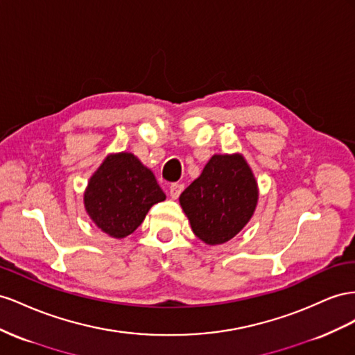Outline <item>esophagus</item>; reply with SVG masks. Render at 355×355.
I'll use <instances>...</instances> for the list:
<instances>
[{
	"mask_svg": "<svg viewBox=\"0 0 355 355\" xmlns=\"http://www.w3.org/2000/svg\"><path fill=\"white\" fill-rule=\"evenodd\" d=\"M181 191H183V184L174 183V184L169 186V196H171L172 199H177V198L181 195Z\"/></svg>",
	"mask_w": 355,
	"mask_h": 355,
	"instance_id": "obj_1",
	"label": "esophagus"
}]
</instances>
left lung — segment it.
I'll return each instance as SVG.
<instances>
[{"label":"left lung","instance_id":"left-lung-1","mask_svg":"<svg viewBox=\"0 0 355 355\" xmlns=\"http://www.w3.org/2000/svg\"><path fill=\"white\" fill-rule=\"evenodd\" d=\"M257 180L241 153L214 155L202 174L180 195L193 234L208 245L236 236L254 216Z\"/></svg>","mask_w":355,"mask_h":355}]
</instances>
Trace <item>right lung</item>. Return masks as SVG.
<instances>
[{"instance_id":"obj_1","label":"right lung","mask_w":355,"mask_h":355,"mask_svg":"<svg viewBox=\"0 0 355 355\" xmlns=\"http://www.w3.org/2000/svg\"><path fill=\"white\" fill-rule=\"evenodd\" d=\"M165 199L153 172L129 151L110 153L90 177L83 196L89 218L116 239L135 232L148 209Z\"/></svg>"}]
</instances>
